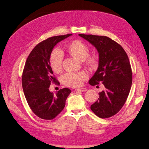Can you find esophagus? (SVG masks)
Here are the masks:
<instances>
[{
  "label": "esophagus",
  "mask_w": 149,
  "mask_h": 149,
  "mask_svg": "<svg viewBox=\"0 0 149 149\" xmlns=\"http://www.w3.org/2000/svg\"><path fill=\"white\" fill-rule=\"evenodd\" d=\"M76 91H87V89L86 88H78L77 90H76Z\"/></svg>",
  "instance_id": "esophagus-1"
}]
</instances>
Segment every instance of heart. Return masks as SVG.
Masks as SVG:
<instances>
[{"mask_svg": "<svg viewBox=\"0 0 149 149\" xmlns=\"http://www.w3.org/2000/svg\"><path fill=\"white\" fill-rule=\"evenodd\" d=\"M68 53L73 58L83 61L86 65L94 67L97 63L95 56H89L90 49L84 42L76 40L70 42L66 46ZM63 55L61 51L56 49L52 52L49 58V64L51 69L56 73L62 71ZM88 74L84 72L79 73H68L62 76V82L69 87H78L81 86L84 80L87 79Z\"/></svg>", "mask_w": 149, "mask_h": 149, "instance_id": "heart-1", "label": "heart"}]
</instances>
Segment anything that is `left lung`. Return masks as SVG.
<instances>
[{
  "mask_svg": "<svg viewBox=\"0 0 149 149\" xmlns=\"http://www.w3.org/2000/svg\"><path fill=\"white\" fill-rule=\"evenodd\" d=\"M79 36L95 46L99 54L98 68L90 84L102 82L104 86L91 110L100 118L111 117L121 110L130 91L132 72L128 56L119 44L107 36Z\"/></svg>",
  "mask_w": 149,
  "mask_h": 149,
  "instance_id": "8db88e82",
  "label": "left lung"
}]
</instances>
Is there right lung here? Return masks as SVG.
<instances>
[{
  "label": "right lung",
  "instance_id": "obj_1",
  "mask_svg": "<svg viewBox=\"0 0 149 149\" xmlns=\"http://www.w3.org/2000/svg\"><path fill=\"white\" fill-rule=\"evenodd\" d=\"M71 34L57 36L39 42L26 60L22 76L24 93L34 113L45 120H52L61 113L71 91L65 88L56 94L49 90L51 83H57L49 64L54 47Z\"/></svg>",
  "mask_w": 149,
  "mask_h": 149
}]
</instances>
